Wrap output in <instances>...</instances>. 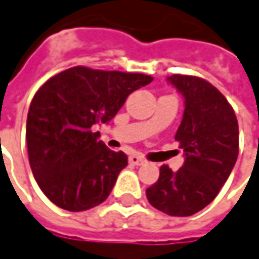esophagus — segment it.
Here are the masks:
<instances>
[{
  "label": "esophagus",
  "instance_id": "esophagus-1",
  "mask_svg": "<svg viewBox=\"0 0 259 259\" xmlns=\"http://www.w3.org/2000/svg\"><path fill=\"white\" fill-rule=\"evenodd\" d=\"M128 161H130V164H131V165H142V164H145V159H144L142 157H140V155H137V154L130 155Z\"/></svg>",
  "mask_w": 259,
  "mask_h": 259
}]
</instances>
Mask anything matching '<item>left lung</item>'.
Listing matches in <instances>:
<instances>
[{
    "label": "left lung",
    "mask_w": 259,
    "mask_h": 259,
    "mask_svg": "<svg viewBox=\"0 0 259 259\" xmlns=\"http://www.w3.org/2000/svg\"><path fill=\"white\" fill-rule=\"evenodd\" d=\"M168 82L185 102L175 134L185 161L175 172L161 166L147 198L171 217H190L212 202L228 180L238 157V121L227 98L205 79L174 74Z\"/></svg>",
    "instance_id": "obj_1"
}]
</instances>
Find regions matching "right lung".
Returning <instances> with one entry per match:
<instances>
[{
  "mask_svg": "<svg viewBox=\"0 0 259 259\" xmlns=\"http://www.w3.org/2000/svg\"><path fill=\"white\" fill-rule=\"evenodd\" d=\"M151 81L145 74L72 67L36 91L27 147L34 178L51 202L79 212L108 198L128 158L107 148L93 126L111 121L126 97Z\"/></svg>",
  "mask_w": 259,
  "mask_h": 259,
  "instance_id": "right-lung-1",
  "label": "right lung"
}]
</instances>
